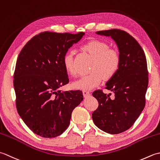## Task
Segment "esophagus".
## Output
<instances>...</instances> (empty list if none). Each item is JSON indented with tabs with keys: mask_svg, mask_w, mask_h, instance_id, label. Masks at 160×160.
Returning a JSON list of instances; mask_svg holds the SVG:
<instances>
[{
	"mask_svg": "<svg viewBox=\"0 0 160 160\" xmlns=\"http://www.w3.org/2000/svg\"><path fill=\"white\" fill-rule=\"evenodd\" d=\"M90 92L89 91H88V90H83V97H88V96H90Z\"/></svg>",
	"mask_w": 160,
	"mask_h": 160,
	"instance_id": "34e87169",
	"label": "esophagus"
}]
</instances>
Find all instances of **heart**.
I'll use <instances>...</instances> for the list:
<instances>
[{
	"label": "heart",
	"instance_id": "obj_1",
	"mask_svg": "<svg viewBox=\"0 0 160 160\" xmlns=\"http://www.w3.org/2000/svg\"><path fill=\"white\" fill-rule=\"evenodd\" d=\"M82 49L94 57L90 68L92 72L73 82L72 86L74 88L92 89L102 83L103 78L106 80L110 79L117 73L121 63L120 54L115 49L109 48L106 42L94 39L83 45ZM63 63L67 72L70 75H74L72 52L65 54Z\"/></svg>",
	"mask_w": 160,
	"mask_h": 160
}]
</instances>
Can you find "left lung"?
I'll return each mask as SVG.
<instances>
[{"label":"left lung","instance_id":"obj_1","mask_svg":"<svg viewBox=\"0 0 160 160\" xmlns=\"http://www.w3.org/2000/svg\"><path fill=\"white\" fill-rule=\"evenodd\" d=\"M96 34L110 37L115 41L121 63L117 73L106 84V88L115 94V99H110V94L102 90L94 91L92 96L99 106L92 117L103 131L119 134L129 129L144 108L148 83L147 62L138 42L126 32L112 29Z\"/></svg>","mask_w":160,"mask_h":160}]
</instances>
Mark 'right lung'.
I'll return each mask as SVG.
<instances>
[{
	"mask_svg": "<svg viewBox=\"0 0 160 160\" xmlns=\"http://www.w3.org/2000/svg\"><path fill=\"white\" fill-rule=\"evenodd\" d=\"M84 34L41 32L18 55L14 74L16 109L35 134L45 138L61 135L83 101L82 91L63 92L59 88L69 82L64 55Z\"/></svg>",
	"mask_w": 160,
	"mask_h": 160,
	"instance_id": "obj_1",
	"label": "right lung"
}]
</instances>
